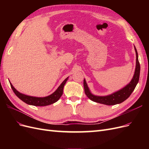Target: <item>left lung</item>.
<instances>
[{
  "instance_id": "obj_1",
  "label": "left lung",
  "mask_w": 149,
  "mask_h": 149,
  "mask_svg": "<svg viewBox=\"0 0 149 149\" xmlns=\"http://www.w3.org/2000/svg\"><path fill=\"white\" fill-rule=\"evenodd\" d=\"M134 49L136 54V65L133 78L131 79V81L129 82V83L126 85L123 88L119 90V91H117L113 93L109 94V95L96 96L91 93V91L89 90V88L88 86L86 79H84L83 84L84 88V93L89 99H90V100L94 102L103 104H106L108 106H112L117 104H120L127 100L133 92L135 88H136V85L139 82L140 76L141 66H140V64L139 62L138 53L137 52L136 48L135 46Z\"/></svg>"
}]
</instances>
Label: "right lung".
Instances as JSON below:
<instances>
[{
	"mask_svg": "<svg viewBox=\"0 0 149 149\" xmlns=\"http://www.w3.org/2000/svg\"><path fill=\"white\" fill-rule=\"evenodd\" d=\"M69 77H67L62 83L59 86V87L57 88L56 91L52 93L50 95L45 97H34V96H30L26 95V94H22L19 92L13 86L12 83L10 82L11 88L14 92L15 95L19 97V99L25 102L26 104L29 105H32L35 106H45L50 105L56 102L59 100L60 97L62 96L63 91V88L64 86L66 84L67 80L68 79Z\"/></svg>",
	"mask_w": 149,
	"mask_h": 149,
	"instance_id": "right-lung-1",
	"label": "right lung"
}]
</instances>
